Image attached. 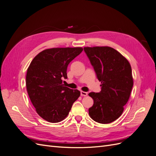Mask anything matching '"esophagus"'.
I'll list each match as a JSON object with an SVG mask.
<instances>
[{"mask_svg": "<svg viewBox=\"0 0 156 156\" xmlns=\"http://www.w3.org/2000/svg\"><path fill=\"white\" fill-rule=\"evenodd\" d=\"M87 94H88V93L86 92L81 91V96H87Z\"/></svg>", "mask_w": 156, "mask_h": 156, "instance_id": "34e87169", "label": "esophagus"}]
</instances>
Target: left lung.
I'll return each instance as SVG.
<instances>
[{"label": "left lung", "mask_w": 156, "mask_h": 156, "mask_svg": "<svg viewBox=\"0 0 156 156\" xmlns=\"http://www.w3.org/2000/svg\"><path fill=\"white\" fill-rule=\"evenodd\" d=\"M101 82L100 92L88 94L94 100L88 113L100 124H109L121 116L130 96L133 80L129 62L110 47L84 48Z\"/></svg>", "instance_id": "obj_1"}]
</instances>
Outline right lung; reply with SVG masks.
Listing matches in <instances>:
<instances>
[{"label": "right lung", "instance_id": "add662e5", "mask_svg": "<svg viewBox=\"0 0 156 156\" xmlns=\"http://www.w3.org/2000/svg\"><path fill=\"white\" fill-rule=\"evenodd\" d=\"M82 48H51L42 51L27 69L26 87L37 114L45 120L56 123L69 114L80 96L78 90L64 87L70 62L83 51Z\"/></svg>", "mask_w": 156, "mask_h": 156}]
</instances>
